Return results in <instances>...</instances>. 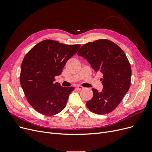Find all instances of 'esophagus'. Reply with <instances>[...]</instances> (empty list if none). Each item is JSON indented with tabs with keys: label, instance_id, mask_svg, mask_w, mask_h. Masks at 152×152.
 Segmentation results:
<instances>
[{
	"label": "esophagus",
	"instance_id": "1",
	"mask_svg": "<svg viewBox=\"0 0 152 152\" xmlns=\"http://www.w3.org/2000/svg\"><path fill=\"white\" fill-rule=\"evenodd\" d=\"M84 87H82V86H77V89L78 90H82V89H84Z\"/></svg>",
	"mask_w": 152,
	"mask_h": 152
}]
</instances>
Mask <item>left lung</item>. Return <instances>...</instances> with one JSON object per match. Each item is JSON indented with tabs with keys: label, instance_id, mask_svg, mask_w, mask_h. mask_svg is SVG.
<instances>
[{
	"label": "left lung",
	"instance_id": "left-lung-1",
	"mask_svg": "<svg viewBox=\"0 0 152 152\" xmlns=\"http://www.w3.org/2000/svg\"><path fill=\"white\" fill-rule=\"evenodd\" d=\"M77 54L86 58L96 72L103 74V90L92 89L93 97L87 102V107L99 115L112 112L131 86V68L126 54L112 41L99 39L82 45Z\"/></svg>",
	"mask_w": 152,
	"mask_h": 152
}]
</instances>
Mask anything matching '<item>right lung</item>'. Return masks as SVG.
<instances>
[{
    "label": "right lung",
    "mask_w": 152,
    "mask_h": 152,
    "mask_svg": "<svg viewBox=\"0 0 152 152\" xmlns=\"http://www.w3.org/2000/svg\"><path fill=\"white\" fill-rule=\"evenodd\" d=\"M80 47L53 40L41 41L31 48L21 63L20 84L28 102L37 112L54 115L65 108L73 87L55 83L66 61Z\"/></svg>",
    "instance_id": "add662e5"
}]
</instances>
